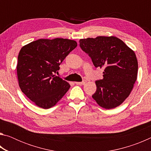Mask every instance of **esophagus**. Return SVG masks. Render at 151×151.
Returning <instances> with one entry per match:
<instances>
[{
	"label": "esophagus",
	"mask_w": 151,
	"mask_h": 151,
	"mask_svg": "<svg viewBox=\"0 0 151 151\" xmlns=\"http://www.w3.org/2000/svg\"><path fill=\"white\" fill-rule=\"evenodd\" d=\"M86 80H83L82 82H76V85H85L86 83Z\"/></svg>",
	"instance_id": "obj_1"
}]
</instances>
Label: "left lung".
I'll use <instances>...</instances> for the list:
<instances>
[{"label":"left lung","mask_w":151,"mask_h":151,"mask_svg":"<svg viewBox=\"0 0 151 151\" xmlns=\"http://www.w3.org/2000/svg\"><path fill=\"white\" fill-rule=\"evenodd\" d=\"M95 67H104L103 78L95 82L92 97L103 108L111 109L123 103L137 81L138 62L133 50L115 37H97L79 40Z\"/></svg>","instance_id":"1"}]
</instances>
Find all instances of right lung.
Segmentation results:
<instances>
[{
	"mask_svg": "<svg viewBox=\"0 0 151 151\" xmlns=\"http://www.w3.org/2000/svg\"><path fill=\"white\" fill-rule=\"evenodd\" d=\"M77 46L69 39H39L24 46L19 52L17 66L22 93L40 108L55 106L70 88V85L55 74Z\"/></svg>",
	"mask_w": 151,
	"mask_h": 151,
	"instance_id": "1",
	"label": "right lung"
}]
</instances>
